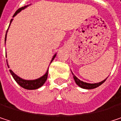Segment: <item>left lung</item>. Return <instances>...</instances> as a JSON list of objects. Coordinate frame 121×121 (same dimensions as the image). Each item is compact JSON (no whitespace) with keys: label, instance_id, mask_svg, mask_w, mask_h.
Masks as SVG:
<instances>
[{"label":"left lung","instance_id":"obj_1","mask_svg":"<svg viewBox=\"0 0 121 121\" xmlns=\"http://www.w3.org/2000/svg\"><path fill=\"white\" fill-rule=\"evenodd\" d=\"M71 73H72V74H73V78H74V80H75V83H76L80 87H81V88H82V89H86V90H92V89H94V88H96V87H99V86H100L101 85H102V84L106 81V80L108 78V77H107L105 80H102L101 82H97V83H87V82H83V81L80 80V79H78V78L73 73L72 71H71Z\"/></svg>","mask_w":121,"mask_h":121}]
</instances>
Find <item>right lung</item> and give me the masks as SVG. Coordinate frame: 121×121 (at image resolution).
Here are the masks:
<instances>
[{"label": "right lung", "mask_w": 121, "mask_h": 121, "mask_svg": "<svg viewBox=\"0 0 121 121\" xmlns=\"http://www.w3.org/2000/svg\"><path fill=\"white\" fill-rule=\"evenodd\" d=\"M29 5H25V6H24V7H22V8H20V9H18L16 12H15V13L14 14V15H13V17H15L20 12H21L22 10H24V9H25L26 8H27ZM13 19H12L11 20H10V24H11V22H13ZM10 25H9V27H10ZM9 27H8V30L6 31V34H5V41H6V39H7V33H8V31L9 30ZM5 54H6V53H5ZM56 56V53H55L54 55H53V58H52V59H51V62H50V64L51 63V62L54 60V58H55V57ZM6 57H7V56H6ZM7 61V65H8V68H10L9 67V65H8V60H6ZM50 64H49V65H50ZM10 74L12 75V76H13V78H14V80L16 81V82L20 86V87H22V88H24V89H26V90H36V89H39V87H41V86H43V84L46 82V80H47V78H48V70H47V71L46 72V73L43 75V76H41V77H40V78H37V79H35V80H24V79H22V78H21L20 77H19L18 75H17L12 70H10Z\"/></svg>", "instance_id": "right-lung-1"}]
</instances>
